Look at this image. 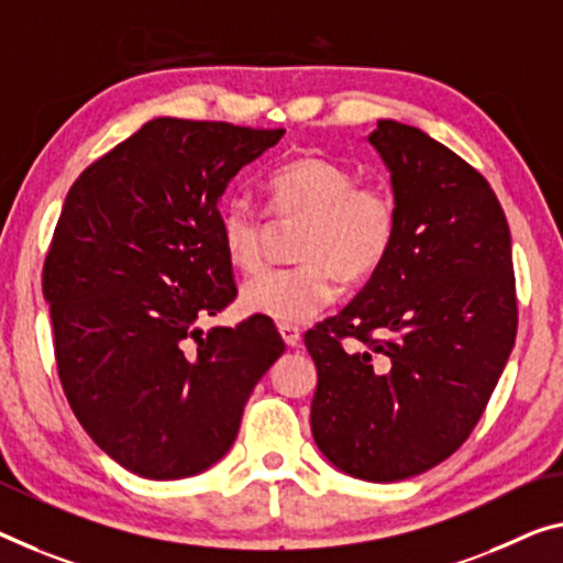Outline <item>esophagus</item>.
<instances>
[{"label":"esophagus","instance_id":"obj_1","mask_svg":"<svg viewBox=\"0 0 563 563\" xmlns=\"http://www.w3.org/2000/svg\"><path fill=\"white\" fill-rule=\"evenodd\" d=\"M279 334H282V340H284V344H287V347H299L301 344V332L297 330V327H291V324H279Z\"/></svg>","mask_w":563,"mask_h":563}]
</instances>
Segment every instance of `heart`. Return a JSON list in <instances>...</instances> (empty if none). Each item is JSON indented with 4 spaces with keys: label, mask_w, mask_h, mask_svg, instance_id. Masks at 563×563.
<instances>
[{
    "label": "heart",
    "mask_w": 563,
    "mask_h": 563,
    "mask_svg": "<svg viewBox=\"0 0 563 563\" xmlns=\"http://www.w3.org/2000/svg\"><path fill=\"white\" fill-rule=\"evenodd\" d=\"M269 209L301 219L299 264L272 266L241 287L249 314L279 324H301L330 307L340 276L362 282L387 262L397 236V201L379 184H357L342 163L301 155L264 180ZM219 239L229 262L254 272L264 256V221L246 198H229L219 211Z\"/></svg>",
    "instance_id": "heart-1"
}]
</instances>
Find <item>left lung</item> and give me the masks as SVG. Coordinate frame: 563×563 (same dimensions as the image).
I'll return each instance as SVG.
<instances>
[{"mask_svg": "<svg viewBox=\"0 0 563 563\" xmlns=\"http://www.w3.org/2000/svg\"><path fill=\"white\" fill-rule=\"evenodd\" d=\"M367 141L400 221L357 297L305 334L311 435L334 468L393 483L471 435L514 350L518 307L511 231L488 180L420 128L379 120Z\"/></svg>", "mask_w": 563, "mask_h": 563, "instance_id": "left-lung-1", "label": "left lung"}]
</instances>
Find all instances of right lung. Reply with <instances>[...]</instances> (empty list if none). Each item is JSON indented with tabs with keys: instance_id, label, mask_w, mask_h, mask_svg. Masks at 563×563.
Listing matches in <instances>:
<instances>
[{
	"instance_id": "add662e5",
	"label": "right lung",
	"mask_w": 563,
	"mask_h": 563,
	"mask_svg": "<svg viewBox=\"0 0 563 563\" xmlns=\"http://www.w3.org/2000/svg\"><path fill=\"white\" fill-rule=\"evenodd\" d=\"M284 131L155 118L80 173L42 272L59 383L88 435L131 473L209 471L284 354L272 319L203 334L236 297L219 203Z\"/></svg>"
}]
</instances>
